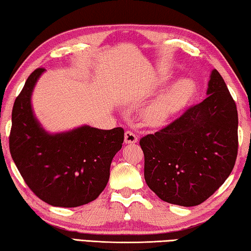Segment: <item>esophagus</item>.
Wrapping results in <instances>:
<instances>
[{
	"label": "esophagus",
	"instance_id": "esophagus-1",
	"mask_svg": "<svg viewBox=\"0 0 251 251\" xmlns=\"http://www.w3.org/2000/svg\"><path fill=\"white\" fill-rule=\"evenodd\" d=\"M138 142V138L134 131L127 130L125 131V143L126 144H135Z\"/></svg>",
	"mask_w": 251,
	"mask_h": 251
}]
</instances>
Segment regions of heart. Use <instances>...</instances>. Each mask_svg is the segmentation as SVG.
I'll list each match as a JSON object with an SVG mask.
<instances>
[{
    "instance_id": "heart-1",
    "label": "heart",
    "mask_w": 251,
    "mask_h": 251,
    "mask_svg": "<svg viewBox=\"0 0 251 251\" xmlns=\"http://www.w3.org/2000/svg\"><path fill=\"white\" fill-rule=\"evenodd\" d=\"M194 92L195 84L192 79H179L148 107L146 110V120L152 125L163 124L168 117L188 103L194 95Z\"/></svg>"
}]
</instances>
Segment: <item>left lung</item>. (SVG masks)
<instances>
[{"label":"left lung","instance_id":"obj_1","mask_svg":"<svg viewBox=\"0 0 251 251\" xmlns=\"http://www.w3.org/2000/svg\"><path fill=\"white\" fill-rule=\"evenodd\" d=\"M207 95L171 124L139 141L146 184L161 201L185 207L201 205L235 166L237 107L217 70L211 72Z\"/></svg>","mask_w":251,"mask_h":251}]
</instances>
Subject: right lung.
Returning <instances> with one entry per match:
<instances>
[{
	"label": "right lung",
	"mask_w": 251,
	"mask_h": 251,
	"mask_svg": "<svg viewBox=\"0 0 251 251\" xmlns=\"http://www.w3.org/2000/svg\"><path fill=\"white\" fill-rule=\"evenodd\" d=\"M45 69L28 76L12 110L11 156L29 189L56 207H78L100 196L109 179L113 157L122 148V127L104 130L82 126L49 134L34 116L31 96Z\"/></svg>",
	"instance_id": "right-lung-1"
}]
</instances>
